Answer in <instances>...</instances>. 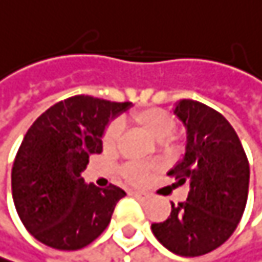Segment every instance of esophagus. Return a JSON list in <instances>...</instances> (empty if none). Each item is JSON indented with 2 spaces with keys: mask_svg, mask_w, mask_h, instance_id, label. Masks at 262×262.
Segmentation results:
<instances>
[{
  "mask_svg": "<svg viewBox=\"0 0 262 262\" xmlns=\"http://www.w3.org/2000/svg\"><path fill=\"white\" fill-rule=\"evenodd\" d=\"M132 195L138 197V199H143V200H147L150 197V194L147 192H143V191H132Z\"/></svg>",
  "mask_w": 262,
  "mask_h": 262,
  "instance_id": "obj_1",
  "label": "esophagus"
}]
</instances>
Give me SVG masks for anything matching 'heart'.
I'll use <instances>...</instances> for the list:
<instances>
[{"instance_id":"heart-1","label":"heart","mask_w":262,"mask_h":262,"mask_svg":"<svg viewBox=\"0 0 262 262\" xmlns=\"http://www.w3.org/2000/svg\"><path fill=\"white\" fill-rule=\"evenodd\" d=\"M130 122L138 125L141 130L152 137L157 141H163L171 135V132L176 127V121L163 108L158 107H147L137 112H132L128 115ZM121 135V124L118 121L108 122L102 134V149L105 152H110L116 147V143ZM155 167L152 164L144 163H128L121 169V176L132 185H143L150 177Z\"/></svg>"}]
</instances>
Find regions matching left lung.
<instances>
[{"label":"left lung","instance_id":"left-lung-1","mask_svg":"<svg viewBox=\"0 0 262 262\" xmlns=\"http://www.w3.org/2000/svg\"><path fill=\"white\" fill-rule=\"evenodd\" d=\"M174 113L186 127V152L169 171L189 183L186 202L172 203L171 216L152 224L161 244L180 256H200L221 247L246 210L250 166L234 128L214 108L192 99Z\"/></svg>","mask_w":262,"mask_h":262}]
</instances>
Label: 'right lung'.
I'll return each instance as SVG.
<instances>
[{"label": "right lung", "mask_w": 262, "mask_h": 262, "mask_svg": "<svg viewBox=\"0 0 262 262\" xmlns=\"http://www.w3.org/2000/svg\"><path fill=\"white\" fill-rule=\"evenodd\" d=\"M128 107L77 95L49 107L28 130L12 167V195L23 225L41 244L79 250L110 224L125 192L112 183L86 185L82 171L102 152L108 119Z\"/></svg>", "instance_id": "add662e5"}]
</instances>
